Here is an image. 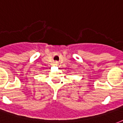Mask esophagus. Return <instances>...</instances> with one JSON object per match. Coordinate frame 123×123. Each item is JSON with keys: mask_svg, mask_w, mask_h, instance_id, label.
Listing matches in <instances>:
<instances>
[{"mask_svg": "<svg viewBox=\"0 0 123 123\" xmlns=\"http://www.w3.org/2000/svg\"><path fill=\"white\" fill-rule=\"evenodd\" d=\"M54 65H55V66H58V63H57V62H54Z\"/></svg>", "mask_w": 123, "mask_h": 123, "instance_id": "34e87169", "label": "esophagus"}]
</instances>
